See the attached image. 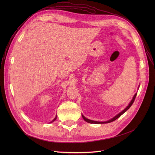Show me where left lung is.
<instances>
[{
  "label": "left lung",
  "instance_id": "8db88e82",
  "mask_svg": "<svg viewBox=\"0 0 155 155\" xmlns=\"http://www.w3.org/2000/svg\"><path fill=\"white\" fill-rule=\"evenodd\" d=\"M136 95H137V94H135V95H134L133 98V99L131 100V101L130 102V103L129 104V105H127V106L123 111H121L120 113L118 114H117L115 117H114L113 118H112L111 119H110V120H107V121L99 122V121H95V120H90V119H88L86 118L84 116H83V115L82 114V117H83V119H84L86 122H87V123H91V124H105V123H111V122H113L114 120H116L117 118H119L120 116L123 115V114H124L126 110H127L130 107H131V106L133 105V102H134V99H135V98H136Z\"/></svg>",
  "mask_w": 155,
  "mask_h": 155
}]
</instances>
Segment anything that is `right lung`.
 <instances>
[{"mask_svg":"<svg viewBox=\"0 0 155 155\" xmlns=\"http://www.w3.org/2000/svg\"><path fill=\"white\" fill-rule=\"evenodd\" d=\"M56 118H57V116H56V117H54V119H53V120H52V121L51 122V123H53V122H54V120H55L56 119Z\"/></svg>","mask_w":155,"mask_h":155,"instance_id":"1","label":"right lung"}]
</instances>
